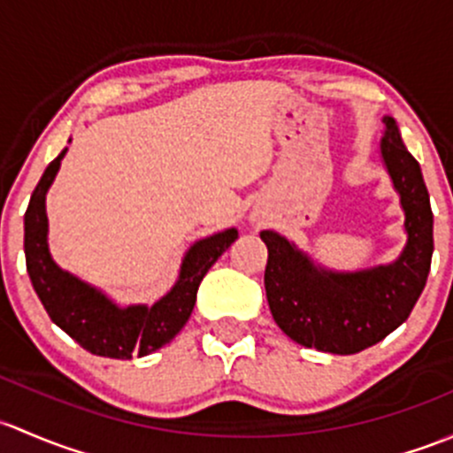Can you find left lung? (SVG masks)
Here are the masks:
<instances>
[{
  "instance_id": "1",
  "label": "left lung",
  "mask_w": 453,
  "mask_h": 453,
  "mask_svg": "<svg viewBox=\"0 0 453 453\" xmlns=\"http://www.w3.org/2000/svg\"><path fill=\"white\" fill-rule=\"evenodd\" d=\"M381 124L380 155L405 216V246L397 259L334 270L277 231L259 233L268 246L264 286L274 323L307 349L351 356L377 344L408 320L430 274L434 216L421 165L403 146L395 118L384 115Z\"/></svg>"
}]
</instances>
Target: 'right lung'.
<instances>
[{"instance_id":"obj_1","label":"right lung","mask_w":453,"mask_h":453,"mask_svg":"<svg viewBox=\"0 0 453 453\" xmlns=\"http://www.w3.org/2000/svg\"><path fill=\"white\" fill-rule=\"evenodd\" d=\"M67 150L69 148H65L45 167L23 218V250L32 288L52 323L93 356L115 360L150 356L185 327L194 311L200 281L237 240V228H225L194 242L180 259L176 283L155 305H119L100 288L60 268L50 253L45 196L52 188Z\"/></svg>"}]
</instances>
